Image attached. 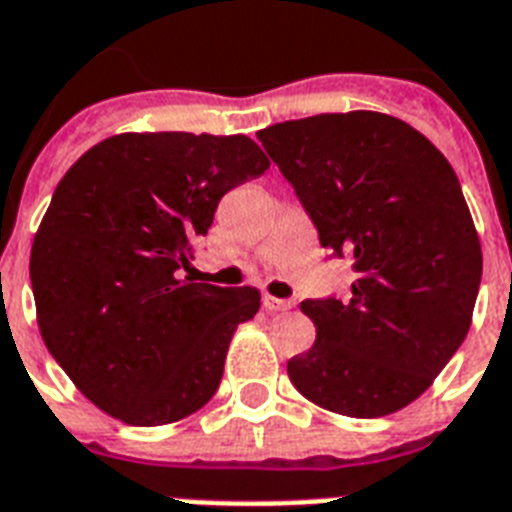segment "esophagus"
<instances>
[{"instance_id": "34e87169", "label": "esophagus", "mask_w": 512, "mask_h": 512, "mask_svg": "<svg viewBox=\"0 0 512 512\" xmlns=\"http://www.w3.org/2000/svg\"><path fill=\"white\" fill-rule=\"evenodd\" d=\"M261 304H264V310L280 312V310H291L293 299H275V296L264 293V296H261Z\"/></svg>"}]
</instances>
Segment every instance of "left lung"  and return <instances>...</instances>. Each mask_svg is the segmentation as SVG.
Masks as SVG:
<instances>
[{
	"mask_svg": "<svg viewBox=\"0 0 512 512\" xmlns=\"http://www.w3.org/2000/svg\"><path fill=\"white\" fill-rule=\"evenodd\" d=\"M259 141L331 259H350L347 296L304 299L318 339L288 360L293 387L344 417H384L417 400L465 342L481 243L449 160L379 112L318 114Z\"/></svg>",
	"mask_w": 512,
	"mask_h": 512,
	"instance_id": "1",
	"label": "left lung"
}]
</instances>
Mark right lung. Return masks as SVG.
<instances>
[{
  "label": "right lung",
  "instance_id": "add662e5",
  "mask_svg": "<svg viewBox=\"0 0 512 512\" xmlns=\"http://www.w3.org/2000/svg\"><path fill=\"white\" fill-rule=\"evenodd\" d=\"M269 168L248 136L122 133L55 186L31 245L47 350L82 395L128 425H170L216 395L256 288L181 275L219 200Z\"/></svg>",
  "mask_w": 512,
  "mask_h": 512
}]
</instances>
